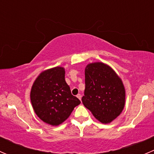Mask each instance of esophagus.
<instances>
[{
	"label": "esophagus",
	"instance_id": "34e87169",
	"mask_svg": "<svg viewBox=\"0 0 154 154\" xmlns=\"http://www.w3.org/2000/svg\"><path fill=\"white\" fill-rule=\"evenodd\" d=\"M77 97H78V98L80 99V100H81V97H82L81 94H77Z\"/></svg>",
	"mask_w": 154,
	"mask_h": 154
}]
</instances>
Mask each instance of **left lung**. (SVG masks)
I'll return each instance as SVG.
<instances>
[{
	"mask_svg": "<svg viewBox=\"0 0 154 154\" xmlns=\"http://www.w3.org/2000/svg\"><path fill=\"white\" fill-rule=\"evenodd\" d=\"M83 105L101 123L117 118L125 103V89L120 77L109 66L102 63L88 64L85 69Z\"/></svg>",
	"mask_w": 154,
	"mask_h": 154,
	"instance_id": "8db88e82",
	"label": "left lung"
}]
</instances>
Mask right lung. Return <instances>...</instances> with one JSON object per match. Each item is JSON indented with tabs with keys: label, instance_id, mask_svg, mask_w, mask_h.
Wrapping results in <instances>:
<instances>
[{
	"label": "right lung",
	"instance_id": "right-lung-1",
	"mask_svg": "<svg viewBox=\"0 0 154 154\" xmlns=\"http://www.w3.org/2000/svg\"><path fill=\"white\" fill-rule=\"evenodd\" d=\"M30 100L38 117L53 126L66 121L74 107L80 103L71 94L62 67L51 68L39 74L32 86Z\"/></svg>",
	"mask_w": 154,
	"mask_h": 154
}]
</instances>
